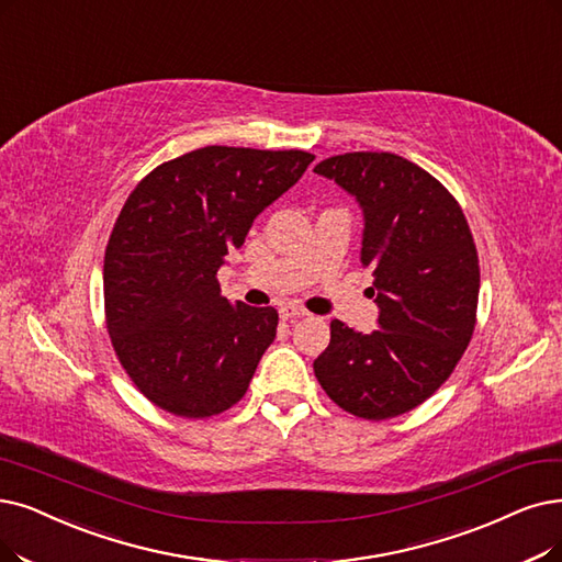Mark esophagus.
Listing matches in <instances>:
<instances>
[{
  "label": "esophagus",
  "instance_id": "34e87169",
  "mask_svg": "<svg viewBox=\"0 0 562 562\" xmlns=\"http://www.w3.org/2000/svg\"><path fill=\"white\" fill-rule=\"evenodd\" d=\"M279 316H281L283 321H297V318L308 316V311H304V308L297 306V304H283V306L279 308Z\"/></svg>",
  "mask_w": 562,
  "mask_h": 562
}]
</instances>
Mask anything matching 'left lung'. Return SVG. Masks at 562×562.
Returning a JSON list of instances; mask_svg holds the SVG:
<instances>
[{
    "instance_id": "8db88e82",
    "label": "left lung",
    "mask_w": 562,
    "mask_h": 562,
    "mask_svg": "<svg viewBox=\"0 0 562 562\" xmlns=\"http://www.w3.org/2000/svg\"><path fill=\"white\" fill-rule=\"evenodd\" d=\"M313 172L362 207L359 260L373 272L378 304L369 334L331 321L313 371L357 417L408 413L450 378L475 329L480 262L468 221L436 177L390 151L329 156Z\"/></svg>"
}]
</instances>
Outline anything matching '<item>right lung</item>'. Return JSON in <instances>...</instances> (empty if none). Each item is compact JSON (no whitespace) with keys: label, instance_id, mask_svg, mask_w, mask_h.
<instances>
[{"label":"right lung","instance_id":"1","mask_svg":"<svg viewBox=\"0 0 562 562\" xmlns=\"http://www.w3.org/2000/svg\"><path fill=\"white\" fill-rule=\"evenodd\" d=\"M313 159L302 149L210 145L154 168L128 195L103 260L105 323L154 406L200 419L244 396L279 313L233 306L216 272Z\"/></svg>","mask_w":562,"mask_h":562}]
</instances>
